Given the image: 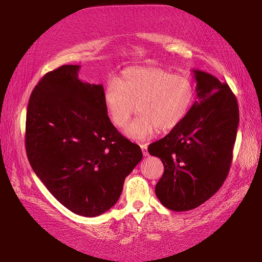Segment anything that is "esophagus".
<instances>
[{
	"label": "esophagus",
	"instance_id": "1",
	"mask_svg": "<svg viewBox=\"0 0 262 262\" xmlns=\"http://www.w3.org/2000/svg\"><path fill=\"white\" fill-rule=\"evenodd\" d=\"M141 149H142V153H143L144 156H148L147 144H141Z\"/></svg>",
	"mask_w": 262,
	"mask_h": 262
}]
</instances>
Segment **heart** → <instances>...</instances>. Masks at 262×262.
<instances>
[{"label":"heart","instance_id":"b5f03b06","mask_svg":"<svg viewBox=\"0 0 262 262\" xmlns=\"http://www.w3.org/2000/svg\"><path fill=\"white\" fill-rule=\"evenodd\" d=\"M194 99L193 82L186 75L160 68H130L110 84L104 101L110 120L122 128L137 110L140 115L126 126L124 134L132 140H146L157 128L167 131L188 115Z\"/></svg>","mask_w":262,"mask_h":262}]
</instances>
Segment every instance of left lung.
Here are the masks:
<instances>
[{"label":"left lung","mask_w":262,"mask_h":262,"mask_svg":"<svg viewBox=\"0 0 262 262\" xmlns=\"http://www.w3.org/2000/svg\"><path fill=\"white\" fill-rule=\"evenodd\" d=\"M196 100L165 138L148 146L164 173L155 186L158 200L171 211L199 207L223 185L231 167L239 123L235 95L225 83L192 70Z\"/></svg>","instance_id":"8db88e82"}]
</instances>
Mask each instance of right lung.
Here are the masks:
<instances>
[{"label": "right lung", "instance_id": "right-lung-1", "mask_svg": "<svg viewBox=\"0 0 262 262\" xmlns=\"http://www.w3.org/2000/svg\"><path fill=\"white\" fill-rule=\"evenodd\" d=\"M80 68L62 66L35 87L25 144L31 167L55 199L78 215L95 217L117 203L143 154L110 121L104 87L82 82Z\"/></svg>", "mask_w": 262, "mask_h": 262}]
</instances>
